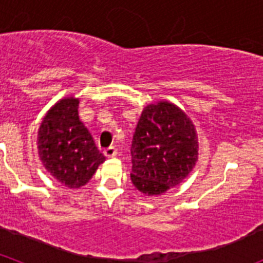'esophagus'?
Returning a JSON list of instances; mask_svg holds the SVG:
<instances>
[{
  "label": "esophagus",
  "instance_id": "1",
  "mask_svg": "<svg viewBox=\"0 0 263 263\" xmlns=\"http://www.w3.org/2000/svg\"><path fill=\"white\" fill-rule=\"evenodd\" d=\"M104 154H105L106 158H115L117 155V148L115 146H109L108 148L104 150Z\"/></svg>",
  "mask_w": 263,
  "mask_h": 263
}]
</instances>
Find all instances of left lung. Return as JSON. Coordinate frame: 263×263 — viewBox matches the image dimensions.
Segmentation results:
<instances>
[{
	"label": "left lung",
	"mask_w": 263,
	"mask_h": 263,
	"mask_svg": "<svg viewBox=\"0 0 263 263\" xmlns=\"http://www.w3.org/2000/svg\"><path fill=\"white\" fill-rule=\"evenodd\" d=\"M199 142L191 118L170 101L142 110L132 142V183L147 196L176 187L197 162Z\"/></svg>",
	"instance_id": "1"
}]
</instances>
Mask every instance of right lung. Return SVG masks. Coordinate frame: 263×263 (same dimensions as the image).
<instances>
[{
  "instance_id": "add662e5",
  "label": "right lung",
  "mask_w": 263,
  "mask_h": 263,
  "mask_svg": "<svg viewBox=\"0 0 263 263\" xmlns=\"http://www.w3.org/2000/svg\"><path fill=\"white\" fill-rule=\"evenodd\" d=\"M79 99H60L50 108L38 130V154L48 173L66 187L87 184L105 160L79 118Z\"/></svg>"
}]
</instances>
